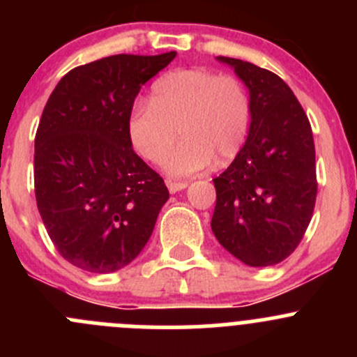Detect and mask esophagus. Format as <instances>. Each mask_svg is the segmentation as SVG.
Instances as JSON below:
<instances>
[{
    "mask_svg": "<svg viewBox=\"0 0 357 357\" xmlns=\"http://www.w3.org/2000/svg\"><path fill=\"white\" fill-rule=\"evenodd\" d=\"M165 185H167L169 192H171V193H178V192H181V190H185L186 186H188V183L172 181V179H167V181H165Z\"/></svg>",
    "mask_w": 357,
    "mask_h": 357,
    "instance_id": "1",
    "label": "esophagus"
}]
</instances>
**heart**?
I'll return each instance as SVG.
<instances>
[{
  "instance_id": "heart-1",
  "label": "heart",
  "mask_w": 357,
  "mask_h": 357,
  "mask_svg": "<svg viewBox=\"0 0 357 357\" xmlns=\"http://www.w3.org/2000/svg\"><path fill=\"white\" fill-rule=\"evenodd\" d=\"M252 121L245 86L233 75L208 68H178L152 86L150 103L138 102L128 115L135 152L160 164L176 138L183 142L165 160V171L188 178L214 164L225 165L242 152Z\"/></svg>"
}]
</instances>
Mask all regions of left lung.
<instances>
[{"label":"left lung","mask_w":357,"mask_h":357,"mask_svg":"<svg viewBox=\"0 0 357 357\" xmlns=\"http://www.w3.org/2000/svg\"><path fill=\"white\" fill-rule=\"evenodd\" d=\"M218 60L235 68L248 88L252 121L242 152L214 179L211 228L247 266L278 264L301 243L314 211L311 124L282 77L238 59Z\"/></svg>","instance_id":"8db88e82"}]
</instances>
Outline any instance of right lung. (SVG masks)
Returning a JSON list of instances; mask_svg holds the SVG:
<instances>
[{
	"instance_id": "right-lung-1",
	"label": "right lung",
	"mask_w": 357,
	"mask_h": 357,
	"mask_svg": "<svg viewBox=\"0 0 357 357\" xmlns=\"http://www.w3.org/2000/svg\"><path fill=\"white\" fill-rule=\"evenodd\" d=\"M114 55L67 72L36 132V202L53 245L84 271L114 273L149 242L164 179L132 150L128 115L146 81L174 60Z\"/></svg>"
}]
</instances>
